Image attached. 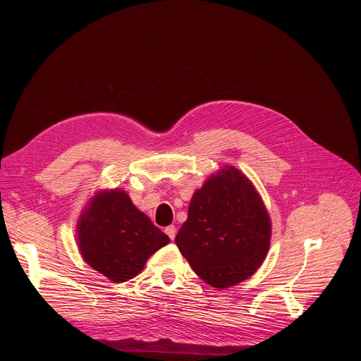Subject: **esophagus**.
Returning <instances> with one entry per match:
<instances>
[{
  "instance_id": "esophagus-1",
  "label": "esophagus",
  "mask_w": 361,
  "mask_h": 361,
  "mask_svg": "<svg viewBox=\"0 0 361 361\" xmlns=\"http://www.w3.org/2000/svg\"><path fill=\"white\" fill-rule=\"evenodd\" d=\"M166 234L169 235L170 240H174V238H176V234H177V228H176L174 226H169V227L166 228Z\"/></svg>"
}]
</instances>
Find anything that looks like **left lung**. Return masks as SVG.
I'll use <instances>...</instances> for the list:
<instances>
[{"label": "left lung", "mask_w": 361, "mask_h": 361, "mask_svg": "<svg viewBox=\"0 0 361 361\" xmlns=\"http://www.w3.org/2000/svg\"><path fill=\"white\" fill-rule=\"evenodd\" d=\"M270 237V217L259 192L243 173L226 167L194 192L176 244L198 277L226 288L262 266Z\"/></svg>", "instance_id": "8db88e82"}]
</instances>
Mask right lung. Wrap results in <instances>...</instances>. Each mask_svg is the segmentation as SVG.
Returning <instances> with one entry per match:
<instances>
[{"mask_svg": "<svg viewBox=\"0 0 361 361\" xmlns=\"http://www.w3.org/2000/svg\"><path fill=\"white\" fill-rule=\"evenodd\" d=\"M169 243L121 190L98 192L78 221L82 259L114 283L135 277L148 257Z\"/></svg>", "mask_w": 361, "mask_h": 361, "instance_id": "right-lung-1", "label": "right lung"}]
</instances>
